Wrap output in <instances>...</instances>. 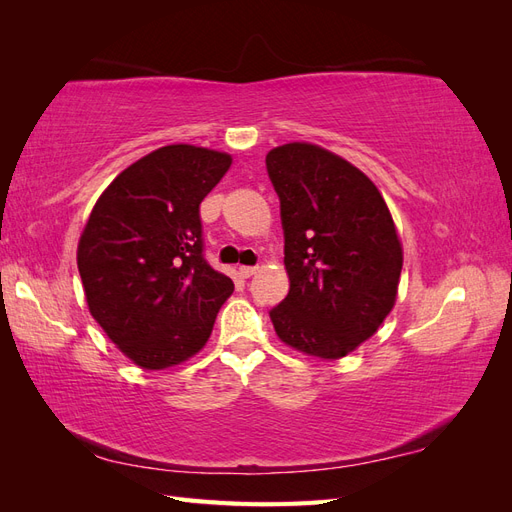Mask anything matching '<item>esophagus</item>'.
Wrapping results in <instances>:
<instances>
[{"label": "esophagus", "instance_id": "obj_1", "mask_svg": "<svg viewBox=\"0 0 512 512\" xmlns=\"http://www.w3.org/2000/svg\"><path fill=\"white\" fill-rule=\"evenodd\" d=\"M256 271H258V267H239V275L245 277V280L247 277H252Z\"/></svg>", "mask_w": 512, "mask_h": 512}]
</instances>
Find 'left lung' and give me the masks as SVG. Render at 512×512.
<instances>
[{"mask_svg":"<svg viewBox=\"0 0 512 512\" xmlns=\"http://www.w3.org/2000/svg\"><path fill=\"white\" fill-rule=\"evenodd\" d=\"M280 196L286 299L271 309L277 337L335 361L374 335L397 301L404 247L376 183L337 153L286 143L267 153Z\"/></svg>","mask_w":512,"mask_h":512,"instance_id":"left-lung-1","label":"left lung"}]
</instances>
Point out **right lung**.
Wrapping results in <instances>:
<instances>
[{"label": "right lung", "mask_w": 512, "mask_h": 512, "mask_svg": "<svg viewBox=\"0 0 512 512\" xmlns=\"http://www.w3.org/2000/svg\"><path fill=\"white\" fill-rule=\"evenodd\" d=\"M232 156L166 145L136 160L100 194L76 247L89 314L143 369H168L205 348L235 290L203 258L198 207Z\"/></svg>", "instance_id": "right-lung-1"}]
</instances>
